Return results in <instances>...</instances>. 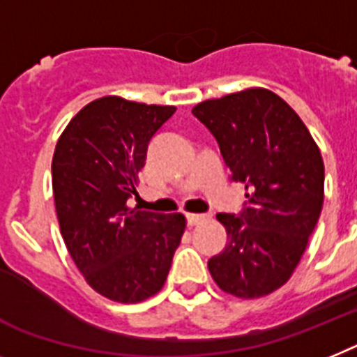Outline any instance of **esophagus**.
<instances>
[{"mask_svg": "<svg viewBox=\"0 0 357 357\" xmlns=\"http://www.w3.org/2000/svg\"><path fill=\"white\" fill-rule=\"evenodd\" d=\"M204 220H208V215H195V213L188 215V225H190V226L202 225Z\"/></svg>", "mask_w": 357, "mask_h": 357, "instance_id": "1", "label": "esophagus"}]
</instances>
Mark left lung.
<instances>
[{
    "label": "left lung",
    "mask_w": 357,
    "mask_h": 357,
    "mask_svg": "<svg viewBox=\"0 0 357 357\" xmlns=\"http://www.w3.org/2000/svg\"><path fill=\"white\" fill-rule=\"evenodd\" d=\"M191 113L219 144L231 181L248 191L241 213L217 215L228 243L208 261L211 278L241 299L268 296L291 278L319 220V147L296 111L263 87L206 100Z\"/></svg>",
    "instance_id": "obj_1"
}]
</instances>
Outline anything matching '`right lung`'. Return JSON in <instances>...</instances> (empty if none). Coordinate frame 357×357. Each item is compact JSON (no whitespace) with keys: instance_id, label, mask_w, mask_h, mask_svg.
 Here are the masks:
<instances>
[{"instance_id":"1","label":"right lung","mask_w":357,"mask_h":357,"mask_svg":"<svg viewBox=\"0 0 357 357\" xmlns=\"http://www.w3.org/2000/svg\"><path fill=\"white\" fill-rule=\"evenodd\" d=\"M175 111L104 96L85 105L56 144L61 237L87 284L111 301L140 303L160 291L181 244L184 215L128 208L147 146Z\"/></svg>"}]
</instances>
